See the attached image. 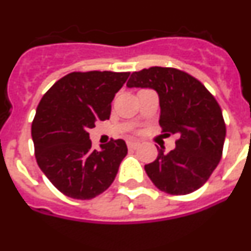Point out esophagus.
I'll return each instance as SVG.
<instances>
[{
	"mask_svg": "<svg viewBox=\"0 0 251 251\" xmlns=\"http://www.w3.org/2000/svg\"><path fill=\"white\" fill-rule=\"evenodd\" d=\"M139 145H141V143H139V142H137V141H128L127 142V146H128V148H129V150H134V148L138 147Z\"/></svg>",
	"mask_w": 251,
	"mask_h": 251,
	"instance_id": "esophagus-1",
	"label": "esophagus"
}]
</instances>
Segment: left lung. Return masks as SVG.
Returning a JSON list of instances; mask_svg holds the SVG:
<instances>
[{
  "label": "left lung",
  "instance_id": "1",
  "mask_svg": "<svg viewBox=\"0 0 251 251\" xmlns=\"http://www.w3.org/2000/svg\"><path fill=\"white\" fill-rule=\"evenodd\" d=\"M128 88H150L159 97V126L177 134L176 148L145 166L154 186L171 195L196 191L210 178L223 156L226 136L223 112L203 84L175 68L152 66L134 72Z\"/></svg>",
  "mask_w": 251,
  "mask_h": 251
}]
</instances>
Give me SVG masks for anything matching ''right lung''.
<instances>
[{"label":"right lung","instance_id":"right-lung-1","mask_svg":"<svg viewBox=\"0 0 251 251\" xmlns=\"http://www.w3.org/2000/svg\"><path fill=\"white\" fill-rule=\"evenodd\" d=\"M129 73L74 72L57 80L37 105L31 134L35 156L65 196L90 200L109 187L128 152L123 139L93 150L88 130L109 119L115 93Z\"/></svg>","mask_w":251,"mask_h":251}]
</instances>
